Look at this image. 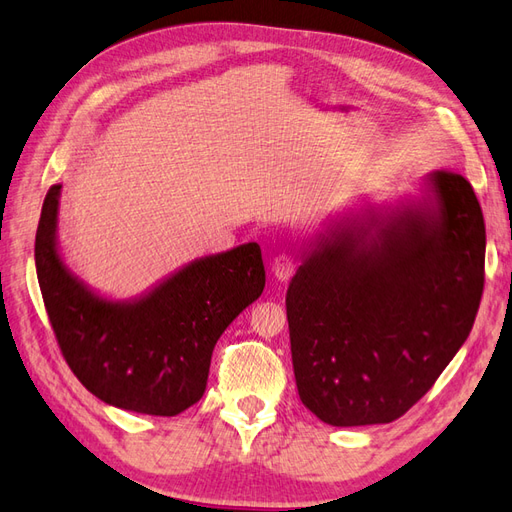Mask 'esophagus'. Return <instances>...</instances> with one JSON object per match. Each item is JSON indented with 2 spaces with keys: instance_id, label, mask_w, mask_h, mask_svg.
Instances as JSON below:
<instances>
[{
  "instance_id": "1",
  "label": "esophagus",
  "mask_w": 512,
  "mask_h": 512,
  "mask_svg": "<svg viewBox=\"0 0 512 512\" xmlns=\"http://www.w3.org/2000/svg\"><path fill=\"white\" fill-rule=\"evenodd\" d=\"M297 267V260L291 256V254H280L271 260V271L273 276H276V280L284 282L289 280L293 276V271Z\"/></svg>"
}]
</instances>
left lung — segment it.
I'll list each match as a JSON object with an SVG mask.
<instances>
[{"label": "left lung", "mask_w": 512, "mask_h": 512, "mask_svg": "<svg viewBox=\"0 0 512 512\" xmlns=\"http://www.w3.org/2000/svg\"><path fill=\"white\" fill-rule=\"evenodd\" d=\"M315 236L286 291L299 400L330 426L389 423L463 347L484 289V217L450 171Z\"/></svg>", "instance_id": "left-lung-1"}]
</instances>
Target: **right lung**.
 <instances>
[{"label": "right lung", "mask_w": 512, "mask_h": 512, "mask_svg": "<svg viewBox=\"0 0 512 512\" xmlns=\"http://www.w3.org/2000/svg\"><path fill=\"white\" fill-rule=\"evenodd\" d=\"M62 184L47 191L34 258L49 321L76 378L99 400L173 417L202 400L219 336L265 289L258 243L195 258L147 293L108 299L58 249Z\"/></svg>", "instance_id": "1"}]
</instances>
